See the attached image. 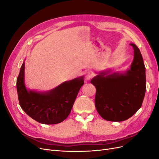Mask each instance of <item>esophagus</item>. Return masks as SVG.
<instances>
[{
  "instance_id": "34e87169",
  "label": "esophagus",
  "mask_w": 159,
  "mask_h": 159,
  "mask_svg": "<svg viewBox=\"0 0 159 159\" xmlns=\"http://www.w3.org/2000/svg\"><path fill=\"white\" fill-rule=\"evenodd\" d=\"M93 74L92 71H85V80H89L90 79H91V78H93Z\"/></svg>"
}]
</instances>
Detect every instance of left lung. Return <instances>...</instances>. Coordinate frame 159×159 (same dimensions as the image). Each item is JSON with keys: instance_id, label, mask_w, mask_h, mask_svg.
<instances>
[{"instance_id": "8db88e82", "label": "left lung", "mask_w": 159, "mask_h": 159, "mask_svg": "<svg viewBox=\"0 0 159 159\" xmlns=\"http://www.w3.org/2000/svg\"><path fill=\"white\" fill-rule=\"evenodd\" d=\"M134 48V60L126 74L103 73L91 81L96 88L95 105L102 118L109 121H123L141 108L146 91L145 67L140 50Z\"/></svg>"}]
</instances>
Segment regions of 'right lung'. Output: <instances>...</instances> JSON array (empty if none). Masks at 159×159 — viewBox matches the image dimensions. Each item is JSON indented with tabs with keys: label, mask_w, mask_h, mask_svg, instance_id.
Wrapping results in <instances>:
<instances>
[{
	"label": "right lung",
	"mask_w": 159,
	"mask_h": 159,
	"mask_svg": "<svg viewBox=\"0 0 159 159\" xmlns=\"http://www.w3.org/2000/svg\"><path fill=\"white\" fill-rule=\"evenodd\" d=\"M25 62L16 80L19 104L28 116L42 124L61 123L68 117L79 91L84 84L83 77L64 82L49 92L28 91L24 84Z\"/></svg>",
	"instance_id": "right-lung-1"
}]
</instances>
